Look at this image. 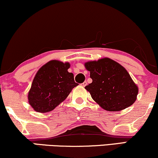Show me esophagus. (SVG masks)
Segmentation results:
<instances>
[{
    "label": "esophagus",
    "mask_w": 158,
    "mask_h": 158,
    "mask_svg": "<svg viewBox=\"0 0 158 158\" xmlns=\"http://www.w3.org/2000/svg\"><path fill=\"white\" fill-rule=\"evenodd\" d=\"M86 85H87L86 81H84V82H83V83H81V85H82V86H83V87H85Z\"/></svg>",
    "instance_id": "obj_1"
}]
</instances>
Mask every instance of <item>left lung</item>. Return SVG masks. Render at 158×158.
<instances>
[{
  "label": "left lung",
  "instance_id": "left-lung-1",
  "mask_svg": "<svg viewBox=\"0 0 158 158\" xmlns=\"http://www.w3.org/2000/svg\"><path fill=\"white\" fill-rule=\"evenodd\" d=\"M92 83L85 87L99 106L108 111H119L133 104L139 88L121 64L108 58L88 61Z\"/></svg>",
  "mask_w": 158,
  "mask_h": 158
}]
</instances>
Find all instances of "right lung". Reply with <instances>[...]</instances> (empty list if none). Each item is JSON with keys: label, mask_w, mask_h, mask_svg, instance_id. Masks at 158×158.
I'll return each instance as SVG.
<instances>
[{"label": "right lung", "mask_w": 158, "mask_h": 158, "mask_svg": "<svg viewBox=\"0 0 158 158\" xmlns=\"http://www.w3.org/2000/svg\"><path fill=\"white\" fill-rule=\"evenodd\" d=\"M70 64L52 60L38 70L28 92V99L35 111H51L63 102L77 83L68 72Z\"/></svg>", "instance_id": "obj_1"}]
</instances>
